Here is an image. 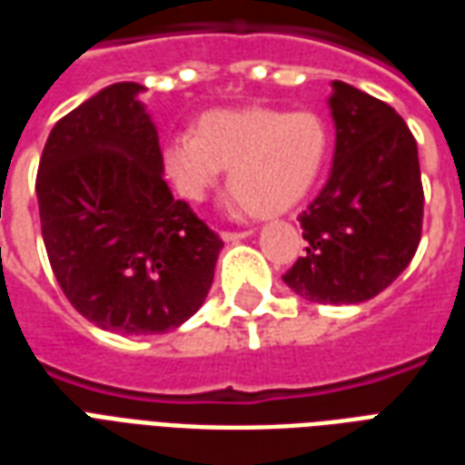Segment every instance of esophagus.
Here are the masks:
<instances>
[{"instance_id":"esophagus-1","label":"esophagus","mask_w":465,"mask_h":465,"mask_svg":"<svg viewBox=\"0 0 465 465\" xmlns=\"http://www.w3.org/2000/svg\"><path fill=\"white\" fill-rule=\"evenodd\" d=\"M252 233V229H246V232H222V239L223 242H242V239H249Z\"/></svg>"}]
</instances>
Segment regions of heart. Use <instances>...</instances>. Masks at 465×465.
I'll list each match as a JSON object with an SVG mask.
<instances>
[{
    "label": "heart",
    "mask_w": 465,
    "mask_h": 465,
    "mask_svg": "<svg viewBox=\"0 0 465 465\" xmlns=\"http://www.w3.org/2000/svg\"><path fill=\"white\" fill-rule=\"evenodd\" d=\"M326 153L329 132L313 112L216 109L163 146V169L189 202H202L219 182V169H229L236 203L253 216H276L312 192Z\"/></svg>",
    "instance_id": "heart-1"
}]
</instances>
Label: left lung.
<instances>
[{
  "label": "left lung",
  "instance_id": "8db88e82",
  "mask_svg": "<svg viewBox=\"0 0 465 465\" xmlns=\"http://www.w3.org/2000/svg\"><path fill=\"white\" fill-rule=\"evenodd\" d=\"M329 104L331 176L299 216L306 253L283 282L309 302L361 303L396 282L419 249V146L393 106L356 86L333 82Z\"/></svg>",
  "mask_w": 465,
  "mask_h": 465
}]
</instances>
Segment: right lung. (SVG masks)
<instances>
[{"label":"right lung","instance_id":"right-lung-1","mask_svg":"<svg viewBox=\"0 0 465 465\" xmlns=\"http://www.w3.org/2000/svg\"><path fill=\"white\" fill-rule=\"evenodd\" d=\"M119 82L54 124L36 172L46 256L62 292L106 331L166 333L212 289L223 242L173 199L159 134Z\"/></svg>","mask_w":465,"mask_h":465}]
</instances>
